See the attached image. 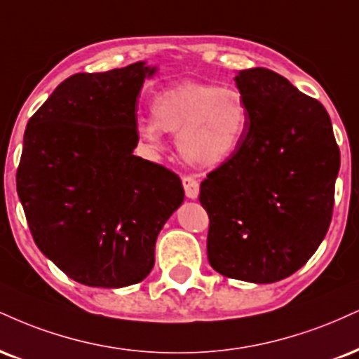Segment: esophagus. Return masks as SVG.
Returning <instances> with one entry per match:
<instances>
[{
  "label": "esophagus",
  "instance_id": "esophagus-1",
  "mask_svg": "<svg viewBox=\"0 0 359 359\" xmlns=\"http://www.w3.org/2000/svg\"><path fill=\"white\" fill-rule=\"evenodd\" d=\"M182 185H184V191L185 196L189 198H197L198 196V182L194 177L191 175H184L182 177Z\"/></svg>",
  "mask_w": 359,
  "mask_h": 359
}]
</instances>
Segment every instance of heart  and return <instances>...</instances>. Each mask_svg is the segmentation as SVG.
<instances>
[{"label": "heart", "mask_w": 359, "mask_h": 359, "mask_svg": "<svg viewBox=\"0 0 359 359\" xmlns=\"http://www.w3.org/2000/svg\"><path fill=\"white\" fill-rule=\"evenodd\" d=\"M250 107L239 88L182 81L152 100V118H138L137 130L152 149L162 132L177 137L179 152L197 167H217L232 157L250 127Z\"/></svg>", "instance_id": "b5f03b06"}]
</instances>
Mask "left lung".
Returning <instances> with one entry per match:
<instances>
[{
  "label": "left lung",
  "instance_id": "obj_1",
  "mask_svg": "<svg viewBox=\"0 0 359 359\" xmlns=\"http://www.w3.org/2000/svg\"><path fill=\"white\" fill-rule=\"evenodd\" d=\"M236 83L252 118L237 152L201 184L207 257L226 278L276 283L303 267L325 239L339 147L325 107L284 76L250 68Z\"/></svg>",
  "mask_w": 359,
  "mask_h": 359
}]
</instances>
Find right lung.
<instances>
[{"label": "right lung", "mask_w": 359, "mask_h": 359, "mask_svg": "<svg viewBox=\"0 0 359 359\" xmlns=\"http://www.w3.org/2000/svg\"><path fill=\"white\" fill-rule=\"evenodd\" d=\"M155 68L76 73L27 125L16 191L38 249L68 278L123 287L152 271L155 241L182 182L133 155L137 97Z\"/></svg>", "instance_id": "add662e5"}]
</instances>
